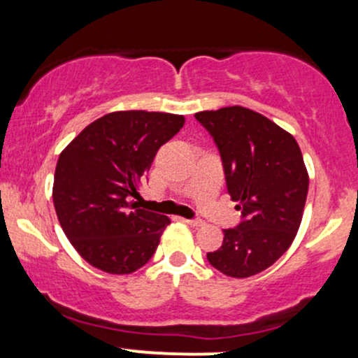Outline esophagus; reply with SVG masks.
Instances as JSON below:
<instances>
[{"label": "esophagus", "instance_id": "34e87169", "mask_svg": "<svg viewBox=\"0 0 358 358\" xmlns=\"http://www.w3.org/2000/svg\"><path fill=\"white\" fill-rule=\"evenodd\" d=\"M185 224H188L190 227H202L203 222L202 220H187V219H185Z\"/></svg>", "mask_w": 358, "mask_h": 358}]
</instances>
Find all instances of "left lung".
<instances>
[{"label": "left lung", "instance_id": "obj_1", "mask_svg": "<svg viewBox=\"0 0 358 358\" xmlns=\"http://www.w3.org/2000/svg\"><path fill=\"white\" fill-rule=\"evenodd\" d=\"M224 163L229 195L244 220L225 229L220 249L207 254L222 274L250 278L293 244L308 195V171L293 134L256 110L231 106L195 114Z\"/></svg>", "mask_w": 358, "mask_h": 358}]
</instances>
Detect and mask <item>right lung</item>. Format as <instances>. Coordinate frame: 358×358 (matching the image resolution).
Returning a JSON list of instances; mask_svg holds the SVG:
<instances>
[{"label": "right lung", "mask_w": 358, "mask_h": 358, "mask_svg": "<svg viewBox=\"0 0 358 358\" xmlns=\"http://www.w3.org/2000/svg\"><path fill=\"white\" fill-rule=\"evenodd\" d=\"M170 113L116 110L96 119L62 151L53 205L65 236L82 259L109 274L146 264L170 219L143 210L139 195L156 151L182 129Z\"/></svg>", "instance_id": "right-lung-1"}]
</instances>
